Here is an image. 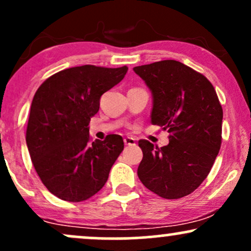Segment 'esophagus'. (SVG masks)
<instances>
[{"label":"esophagus","mask_w":251,"mask_h":251,"mask_svg":"<svg viewBox=\"0 0 251 251\" xmlns=\"http://www.w3.org/2000/svg\"><path fill=\"white\" fill-rule=\"evenodd\" d=\"M124 143H125V145H135V140L134 138H131V137H126L125 139H124Z\"/></svg>","instance_id":"esophagus-1"}]
</instances>
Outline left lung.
Returning <instances> with one entry per match:
<instances>
[{
  "instance_id": "1",
  "label": "left lung",
  "mask_w": 251,
  "mask_h": 251,
  "mask_svg": "<svg viewBox=\"0 0 251 251\" xmlns=\"http://www.w3.org/2000/svg\"><path fill=\"white\" fill-rule=\"evenodd\" d=\"M133 71L152 93V124L170 133L160 149L139 140L138 177L155 195L178 200L208 177L221 149L223 109L211 82L179 61L163 60Z\"/></svg>"
}]
</instances>
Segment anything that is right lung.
<instances>
[{
  "label": "right lung",
  "instance_id": "1",
  "mask_svg": "<svg viewBox=\"0 0 251 251\" xmlns=\"http://www.w3.org/2000/svg\"><path fill=\"white\" fill-rule=\"evenodd\" d=\"M119 68L79 66L57 72L37 88L25 142L43 185L62 201H81L102 189L124 150L118 134L91 142L88 124L100 98L127 73Z\"/></svg>",
  "mask_w": 251,
  "mask_h": 251
}]
</instances>
